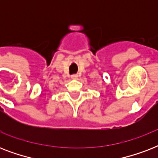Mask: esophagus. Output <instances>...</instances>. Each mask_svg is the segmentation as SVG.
Listing matches in <instances>:
<instances>
[{
    "instance_id": "1",
    "label": "esophagus",
    "mask_w": 158,
    "mask_h": 158,
    "mask_svg": "<svg viewBox=\"0 0 158 158\" xmlns=\"http://www.w3.org/2000/svg\"><path fill=\"white\" fill-rule=\"evenodd\" d=\"M78 75L77 74H73V75H71V79H78Z\"/></svg>"
}]
</instances>
